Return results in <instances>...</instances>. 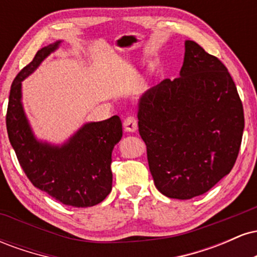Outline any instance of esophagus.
<instances>
[{"label":"esophagus","mask_w":257,"mask_h":257,"mask_svg":"<svg viewBox=\"0 0 257 257\" xmlns=\"http://www.w3.org/2000/svg\"><path fill=\"white\" fill-rule=\"evenodd\" d=\"M123 126H124V131L128 133H134L138 129V120L134 116H128L123 122Z\"/></svg>","instance_id":"34e87169"}]
</instances>
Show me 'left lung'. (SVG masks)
I'll list each match as a JSON object with an SVG mask.
<instances>
[{
  "instance_id": "1",
  "label": "left lung",
  "mask_w": 257,
  "mask_h": 257,
  "mask_svg": "<svg viewBox=\"0 0 257 257\" xmlns=\"http://www.w3.org/2000/svg\"><path fill=\"white\" fill-rule=\"evenodd\" d=\"M138 119L153 181L169 198L208 192L234 166L243 105L225 65L193 41L185 42L180 77L143 94Z\"/></svg>"
}]
</instances>
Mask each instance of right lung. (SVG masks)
Instances as JSON below:
<instances>
[{
  "mask_svg": "<svg viewBox=\"0 0 257 257\" xmlns=\"http://www.w3.org/2000/svg\"><path fill=\"white\" fill-rule=\"evenodd\" d=\"M61 41L40 49L14 78L6 124L20 166L35 187L65 205L87 208L102 202L112 190V150L122 138L118 116L85 123L63 145L35 138L22 102V82L31 75Z\"/></svg>",
  "mask_w": 257,
  "mask_h": 257,
  "instance_id": "1",
  "label": "right lung"
}]
</instances>
